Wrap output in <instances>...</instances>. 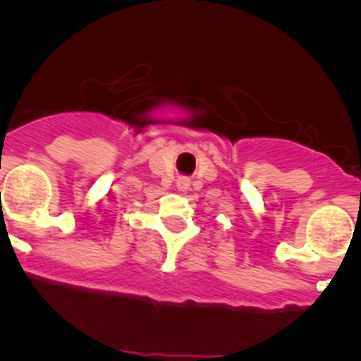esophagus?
I'll use <instances>...</instances> for the list:
<instances>
[{"label": "esophagus", "mask_w": 361, "mask_h": 361, "mask_svg": "<svg viewBox=\"0 0 361 361\" xmlns=\"http://www.w3.org/2000/svg\"><path fill=\"white\" fill-rule=\"evenodd\" d=\"M177 185H179L180 189H185L189 185V179H185V177H180V179L177 180Z\"/></svg>", "instance_id": "1"}]
</instances>
